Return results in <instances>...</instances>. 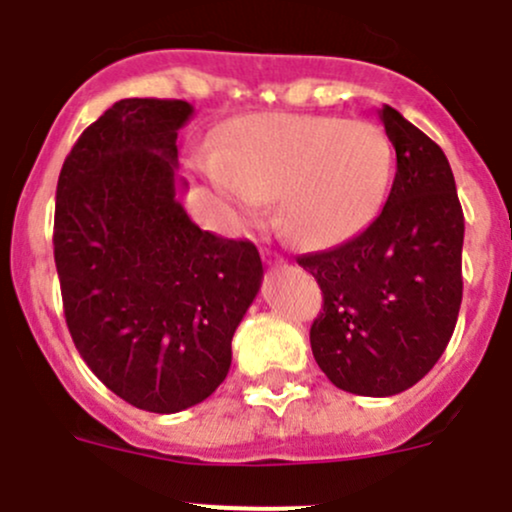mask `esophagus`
Masks as SVG:
<instances>
[{
	"instance_id": "obj_1",
	"label": "esophagus",
	"mask_w": 512,
	"mask_h": 512,
	"mask_svg": "<svg viewBox=\"0 0 512 512\" xmlns=\"http://www.w3.org/2000/svg\"><path fill=\"white\" fill-rule=\"evenodd\" d=\"M262 260H265L267 265H280V262H282V257L277 255V252H270V250H265V252H262Z\"/></svg>"
}]
</instances>
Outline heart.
Wrapping results in <instances>:
<instances>
[{
    "instance_id": "1",
    "label": "heart",
    "mask_w": 512,
    "mask_h": 512,
    "mask_svg": "<svg viewBox=\"0 0 512 512\" xmlns=\"http://www.w3.org/2000/svg\"><path fill=\"white\" fill-rule=\"evenodd\" d=\"M395 152L372 122L315 114H252L227 130L207 172L245 217L280 197V225L305 247L365 230L393 180Z\"/></svg>"
}]
</instances>
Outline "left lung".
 Returning <instances> with one entry per match:
<instances>
[{
	"label": "left lung",
	"instance_id": "8db88e82",
	"mask_svg": "<svg viewBox=\"0 0 512 512\" xmlns=\"http://www.w3.org/2000/svg\"><path fill=\"white\" fill-rule=\"evenodd\" d=\"M398 157L380 215L352 240L297 257L322 290L310 345L345 393L388 398L423 380L463 302L465 217L445 152L398 109H380Z\"/></svg>",
	"mask_w": 512,
	"mask_h": 512
}]
</instances>
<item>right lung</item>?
Listing matches in <instances>:
<instances>
[{
	"label": "right lung",
	"mask_w": 512,
	"mask_h": 512,
	"mask_svg": "<svg viewBox=\"0 0 512 512\" xmlns=\"http://www.w3.org/2000/svg\"><path fill=\"white\" fill-rule=\"evenodd\" d=\"M182 99H119L74 142L57 182L54 262L64 317L99 380L147 413H180L230 372L255 300L250 240L200 230L177 200Z\"/></svg>",
	"instance_id": "1"
}]
</instances>
